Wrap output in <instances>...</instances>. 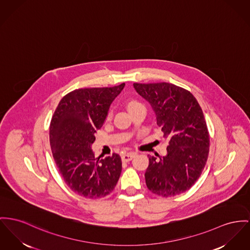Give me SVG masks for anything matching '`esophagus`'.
I'll list each match as a JSON object with an SVG mask.
<instances>
[{
	"label": "esophagus",
	"instance_id": "esophagus-1",
	"mask_svg": "<svg viewBox=\"0 0 250 250\" xmlns=\"http://www.w3.org/2000/svg\"><path fill=\"white\" fill-rule=\"evenodd\" d=\"M135 154H136V153H134V152L124 153V154H122V155H121V159H122V161H123V162H129V161H131V160L133 159V157L135 156Z\"/></svg>",
	"mask_w": 250,
	"mask_h": 250
}]
</instances>
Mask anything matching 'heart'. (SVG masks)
Instances as JSON below:
<instances>
[{"label": "heart", "mask_w": 250, "mask_h": 250, "mask_svg": "<svg viewBox=\"0 0 250 250\" xmlns=\"http://www.w3.org/2000/svg\"><path fill=\"white\" fill-rule=\"evenodd\" d=\"M141 106H144V105L141 102H139L138 100H130L127 102V107H128L129 111H132L133 109H135L137 107H141ZM110 117H111V113H109L108 118Z\"/></svg>", "instance_id": "heart-1"}]
</instances>
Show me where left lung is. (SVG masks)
<instances>
[{
    "mask_svg": "<svg viewBox=\"0 0 250 250\" xmlns=\"http://www.w3.org/2000/svg\"><path fill=\"white\" fill-rule=\"evenodd\" d=\"M133 88L150 103L157 126L168 139L166 156L149 157L146 185L163 197L180 194L199 178L208 155L209 135L199 103L174 84L133 83Z\"/></svg>",
    "mask_w": 250,
    "mask_h": 250,
    "instance_id": "1",
    "label": "left lung"
}]
</instances>
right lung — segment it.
Returning a JSON list of instances; mask_svg holds the SVG:
<instances>
[{"label": "right lung", "mask_w": 250, "mask_h": 250, "mask_svg": "<svg viewBox=\"0 0 250 250\" xmlns=\"http://www.w3.org/2000/svg\"><path fill=\"white\" fill-rule=\"evenodd\" d=\"M124 86L75 90L60 101L52 117L49 138L54 160L67 186L85 198L110 194L119 179L120 156L114 153L96 158L92 145Z\"/></svg>", "instance_id": "obj_1"}]
</instances>
